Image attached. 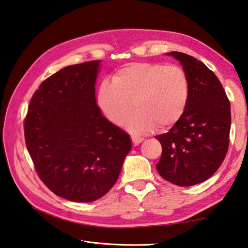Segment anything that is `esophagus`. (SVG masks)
I'll return each instance as SVG.
<instances>
[{
  "label": "esophagus",
  "mask_w": 248,
  "mask_h": 248,
  "mask_svg": "<svg viewBox=\"0 0 248 248\" xmlns=\"http://www.w3.org/2000/svg\"><path fill=\"white\" fill-rule=\"evenodd\" d=\"M131 140H132V143L137 146L140 143H142L144 139L143 138H139V137H131Z\"/></svg>",
  "instance_id": "obj_1"
}]
</instances>
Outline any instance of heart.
Segmentation results:
<instances>
[{
  "mask_svg": "<svg viewBox=\"0 0 248 248\" xmlns=\"http://www.w3.org/2000/svg\"><path fill=\"white\" fill-rule=\"evenodd\" d=\"M189 80L181 66L164 63L139 62L121 67L113 82L103 80L96 93V103L110 123L125 121L130 132L142 134L159 125L167 130L177 124L188 105Z\"/></svg>",
  "mask_w": 248,
  "mask_h": 248,
  "instance_id": "obj_1",
  "label": "heart"
}]
</instances>
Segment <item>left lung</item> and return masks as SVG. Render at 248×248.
I'll use <instances>...</instances> for the list:
<instances>
[{
  "label": "left lung",
  "instance_id": "left-lung-1",
  "mask_svg": "<svg viewBox=\"0 0 248 248\" xmlns=\"http://www.w3.org/2000/svg\"><path fill=\"white\" fill-rule=\"evenodd\" d=\"M179 61L189 80L188 105L181 120L157 135L162 155L160 176L188 187L205 182L221 166L229 146L230 102L219 79L201 61L186 53L168 52Z\"/></svg>",
  "mask_w": 248,
  "mask_h": 248
}]
</instances>
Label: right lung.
I'll use <instances>...</instances> for the list:
<instances>
[{
    "mask_svg": "<svg viewBox=\"0 0 248 248\" xmlns=\"http://www.w3.org/2000/svg\"><path fill=\"white\" fill-rule=\"evenodd\" d=\"M100 63L70 65L48 77L33 94L24 121L38 176L55 195L73 202L108 193L132 147L129 134L96 105Z\"/></svg>",
    "mask_w": 248,
    "mask_h": 248,
    "instance_id": "add662e5",
    "label": "right lung"
}]
</instances>
